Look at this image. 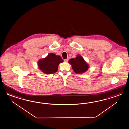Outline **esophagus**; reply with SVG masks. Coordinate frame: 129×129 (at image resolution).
I'll return each mask as SVG.
<instances>
[{"mask_svg": "<svg viewBox=\"0 0 129 129\" xmlns=\"http://www.w3.org/2000/svg\"><path fill=\"white\" fill-rule=\"evenodd\" d=\"M68 60H69V59H64V61L65 62H67L68 61Z\"/></svg>", "mask_w": 129, "mask_h": 129, "instance_id": "1", "label": "esophagus"}]
</instances>
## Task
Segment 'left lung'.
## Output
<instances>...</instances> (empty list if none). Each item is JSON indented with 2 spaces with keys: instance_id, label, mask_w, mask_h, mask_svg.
Here are the masks:
<instances>
[{
  "instance_id": "left-lung-1",
  "label": "left lung",
  "mask_w": 129,
  "mask_h": 129,
  "mask_svg": "<svg viewBox=\"0 0 129 129\" xmlns=\"http://www.w3.org/2000/svg\"><path fill=\"white\" fill-rule=\"evenodd\" d=\"M73 71L77 74H82L88 70L89 65L80 55H77L75 58H72L69 60Z\"/></svg>"
}]
</instances>
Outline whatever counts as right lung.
<instances>
[{
    "label": "right lung",
    "instance_id": "add662e5",
    "mask_svg": "<svg viewBox=\"0 0 129 129\" xmlns=\"http://www.w3.org/2000/svg\"><path fill=\"white\" fill-rule=\"evenodd\" d=\"M63 61L60 56L51 53L45 58L39 59L37 64L39 70L44 74H51L57 71L59 64Z\"/></svg>",
    "mask_w": 129,
    "mask_h": 129
}]
</instances>
